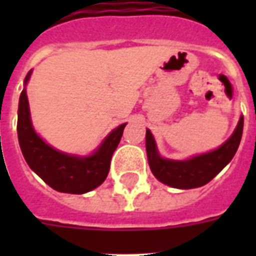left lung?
<instances>
[{"mask_svg":"<svg viewBox=\"0 0 256 256\" xmlns=\"http://www.w3.org/2000/svg\"><path fill=\"white\" fill-rule=\"evenodd\" d=\"M242 132L243 116H240L234 132L218 148L187 160H168L160 156L152 132L146 128V152L148 166L160 182L174 188L188 190L204 186L234 158L242 140Z\"/></svg>","mask_w":256,"mask_h":256,"instance_id":"left-lung-1","label":"left lung"}]
</instances>
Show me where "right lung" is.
<instances>
[{"label": "right lung", "instance_id": "right-lung-1", "mask_svg": "<svg viewBox=\"0 0 256 256\" xmlns=\"http://www.w3.org/2000/svg\"><path fill=\"white\" fill-rule=\"evenodd\" d=\"M30 70L24 81L18 104L17 132L22 156L29 168L52 188L68 194H85L104 183L110 170L112 152L118 148L126 124L108 132L96 150L88 156H76L60 152L46 144L34 130L30 116L26 85Z\"/></svg>", "mask_w": 256, "mask_h": 256}]
</instances>
